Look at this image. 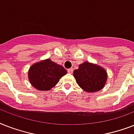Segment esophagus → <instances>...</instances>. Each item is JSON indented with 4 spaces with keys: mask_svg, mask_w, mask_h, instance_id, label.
Masks as SVG:
<instances>
[{
    "mask_svg": "<svg viewBox=\"0 0 134 134\" xmlns=\"http://www.w3.org/2000/svg\"><path fill=\"white\" fill-rule=\"evenodd\" d=\"M67 71H68V73L71 74V73H72V72H73V69H72V68L68 69H67Z\"/></svg>",
    "mask_w": 134,
    "mask_h": 134,
    "instance_id": "1",
    "label": "esophagus"
}]
</instances>
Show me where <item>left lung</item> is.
<instances>
[{
  "mask_svg": "<svg viewBox=\"0 0 134 134\" xmlns=\"http://www.w3.org/2000/svg\"><path fill=\"white\" fill-rule=\"evenodd\" d=\"M74 76L79 86L88 92L99 91L104 87L107 80L106 70L99 65L85 62L74 71Z\"/></svg>",
  "mask_w": 134,
  "mask_h": 134,
  "instance_id": "8db88e82",
  "label": "left lung"
}]
</instances>
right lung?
I'll list each match as a JSON object with an SVG mask.
<instances>
[{"label":"right lung","mask_w":134,"mask_h":134,"mask_svg":"<svg viewBox=\"0 0 134 134\" xmlns=\"http://www.w3.org/2000/svg\"><path fill=\"white\" fill-rule=\"evenodd\" d=\"M67 74L66 69L60 65L46 59L35 63L28 71L30 83L38 90H49Z\"/></svg>","instance_id":"right-lung-1"}]
</instances>
